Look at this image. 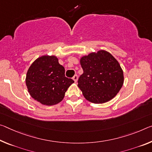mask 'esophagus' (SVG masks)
<instances>
[{
	"label": "esophagus",
	"instance_id": "1",
	"mask_svg": "<svg viewBox=\"0 0 152 152\" xmlns=\"http://www.w3.org/2000/svg\"><path fill=\"white\" fill-rule=\"evenodd\" d=\"M73 80H74V82H75V83H76L77 80H78V76L74 75V77H73Z\"/></svg>",
	"mask_w": 152,
	"mask_h": 152
}]
</instances>
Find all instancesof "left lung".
I'll return each mask as SVG.
<instances>
[{
    "label": "left lung",
    "mask_w": 152,
    "mask_h": 152,
    "mask_svg": "<svg viewBox=\"0 0 152 152\" xmlns=\"http://www.w3.org/2000/svg\"><path fill=\"white\" fill-rule=\"evenodd\" d=\"M83 74L78 86L86 100L94 103L107 102L115 97L124 83L123 70L118 61L105 50L83 56Z\"/></svg>",
    "instance_id": "8db88e82"
}]
</instances>
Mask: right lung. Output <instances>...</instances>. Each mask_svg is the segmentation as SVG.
I'll return each mask as SVG.
<instances>
[{"label": "right lung", "instance_id": "right-lung-1", "mask_svg": "<svg viewBox=\"0 0 152 152\" xmlns=\"http://www.w3.org/2000/svg\"><path fill=\"white\" fill-rule=\"evenodd\" d=\"M74 81L65 76L64 67L55 55H42L35 60L26 74V84L31 97L45 105L61 102Z\"/></svg>", "mask_w": 152, "mask_h": 152}]
</instances>
